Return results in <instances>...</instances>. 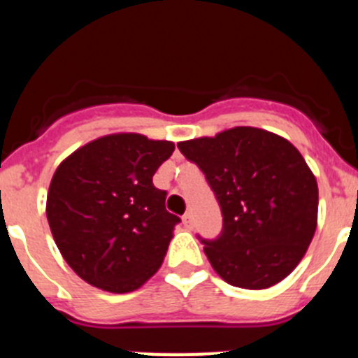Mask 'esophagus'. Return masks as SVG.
Instances as JSON below:
<instances>
[{
    "label": "esophagus",
    "mask_w": 358,
    "mask_h": 358,
    "mask_svg": "<svg viewBox=\"0 0 358 358\" xmlns=\"http://www.w3.org/2000/svg\"><path fill=\"white\" fill-rule=\"evenodd\" d=\"M182 224H185V227H188V229H192L194 227V217H192V213H185V217H182Z\"/></svg>",
    "instance_id": "obj_1"
}]
</instances>
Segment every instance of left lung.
<instances>
[{"label":"left lung","mask_w":358,"mask_h":358,"mask_svg":"<svg viewBox=\"0 0 358 358\" xmlns=\"http://www.w3.org/2000/svg\"><path fill=\"white\" fill-rule=\"evenodd\" d=\"M213 189L224 226L202 240L215 273L249 290L276 285L301 262L317 227L315 176L289 140L256 127L177 143Z\"/></svg>","instance_id":"obj_1"}]
</instances>
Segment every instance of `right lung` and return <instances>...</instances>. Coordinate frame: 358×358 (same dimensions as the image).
I'll return each instance as SVG.
<instances>
[{
  "instance_id": "1",
  "label": "right lung",
  "mask_w": 358,
  "mask_h": 358,
  "mask_svg": "<svg viewBox=\"0 0 358 358\" xmlns=\"http://www.w3.org/2000/svg\"><path fill=\"white\" fill-rule=\"evenodd\" d=\"M176 145L136 132L102 136L66 157L52 177L46 217L66 264L107 292L140 289L163 264L181 218L152 177Z\"/></svg>"
}]
</instances>
